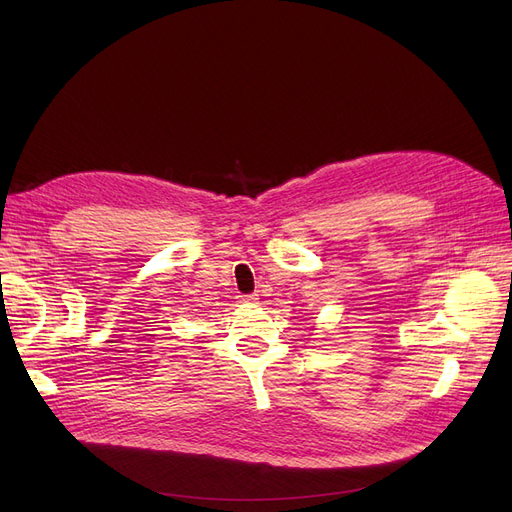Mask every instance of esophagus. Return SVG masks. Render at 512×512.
Wrapping results in <instances>:
<instances>
[{
	"instance_id": "34e87169",
	"label": "esophagus",
	"mask_w": 512,
	"mask_h": 512,
	"mask_svg": "<svg viewBox=\"0 0 512 512\" xmlns=\"http://www.w3.org/2000/svg\"><path fill=\"white\" fill-rule=\"evenodd\" d=\"M256 298L254 296H243V302H254Z\"/></svg>"
}]
</instances>
